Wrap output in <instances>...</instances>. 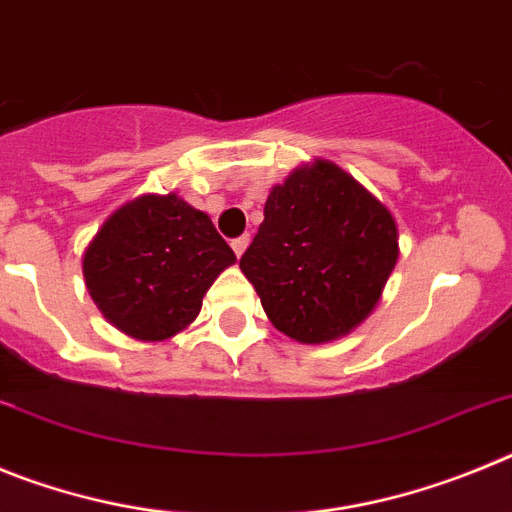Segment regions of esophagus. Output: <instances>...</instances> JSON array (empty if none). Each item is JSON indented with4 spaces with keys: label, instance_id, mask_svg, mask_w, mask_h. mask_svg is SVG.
<instances>
[{
    "label": "esophagus",
    "instance_id": "34e87169",
    "mask_svg": "<svg viewBox=\"0 0 512 512\" xmlns=\"http://www.w3.org/2000/svg\"><path fill=\"white\" fill-rule=\"evenodd\" d=\"M248 243H251V238H248V235H241V238H235V241H233V251H235V256H238V259L243 256V251L248 248Z\"/></svg>",
    "mask_w": 512,
    "mask_h": 512
}]
</instances>
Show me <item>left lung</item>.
Returning <instances> with one entry per match:
<instances>
[{
	"label": "left lung",
	"mask_w": 512,
	"mask_h": 512,
	"mask_svg": "<svg viewBox=\"0 0 512 512\" xmlns=\"http://www.w3.org/2000/svg\"><path fill=\"white\" fill-rule=\"evenodd\" d=\"M397 256L392 212L341 166L315 158L271 187L241 271L274 328L328 343L372 315Z\"/></svg>",
	"instance_id": "1"
}]
</instances>
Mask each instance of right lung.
Wrapping results in <instances>:
<instances>
[{
  "mask_svg": "<svg viewBox=\"0 0 512 512\" xmlns=\"http://www.w3.org/2000/svg\"><path fill=\"white\" fill-rule=\"evenodd\" d=\"M235 253L179 194H140L117 207L81 256L107 323L138 341H166L194 323L202 297Z\"/></svg>",
  "mask_w": 512,
  "mask_h": 512,
  "instance_id": "right-lung-1",
  "label": "right lung"
}]
</instances>
